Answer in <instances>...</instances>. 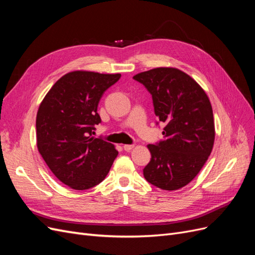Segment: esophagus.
Segmentation results:
<instances>
[{"label": "esophagus", "mask_w": 255, "mask_h": 255, "mask_svg": "<svg viewBox=\"0 0 255 255\" xmlns=\"http://www.w3.org/2000/svg\"><path fill=\"white\" fill-rule=\"evenodd\" d=\"M134 148V144H125L123 145V149H125L126 151H130Z\"/></svg>", "instance_id": "esophagus-1"}]
</instances>
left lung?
<instances>
[{
  "mask_svg": "<svg viewBox=\"0 0 255 255\" xmlns=\"http://www.w3.org/2000/svg\"><path fill=\"white\" fill-rule=\"evenodd\" d=\"M152 96L154 113L165 125L164 139L149 144L144 179L165 190L184 187L201 170L215 139L213 110L204 90L175 68H155L136 74Z\"/></svg>",
  "mask_w": 255,
  "mask_h": 255,
  "instance_id": "1",
  "label": "left lung"
}]
</instances>
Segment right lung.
I'll use <instances>...</instances> for the list:
<instances>
[{
  "mask_svg": "<svg viewBox=\"0 0 255 255\" xmlns=\"http://www.w3.org/2000/svg\"><path fill=\"white\" fill-rule=\"evenodd\" d=\"M121 74L73 71L44 97L36 118L37 146L57 179L76 190L101 183L118 155L114 144L92 137L101 123L98 105Z\"/></svg>",
  "mask_w": 255,
  "mask_h": 255,
  "instance_id": "right-lung-1",
  "label": "right lung"
}]
</instances>
